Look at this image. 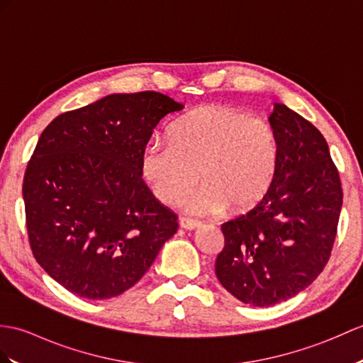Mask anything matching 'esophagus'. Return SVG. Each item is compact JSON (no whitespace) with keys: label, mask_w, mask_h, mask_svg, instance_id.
<instances>
[{"label":"esophagus","mask_w":363,"mask_h":363,"mask_svg":"<svg viewBox=\"0 0 363 363\" xmlns=\"http://www.w3.org/2000/svg\"><path fill=\"white\" fill-rule=\"evenodd\" d=\"M179 225H181V227H184V229L191 230V229H196V227H199V225H201V223H199V221H196V220H190V218H184V216H181V218H179Z\"/></svg>","instance_id":"34e87169"}]
</instances>
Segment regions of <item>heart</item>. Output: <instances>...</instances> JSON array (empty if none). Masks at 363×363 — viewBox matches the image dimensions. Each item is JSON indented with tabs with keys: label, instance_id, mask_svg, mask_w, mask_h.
<instances>
[{
	"label": "heart",
	"instance_id": "obj_1",
	"mask_svg": "<svg viewBox=\"0 0 363 363\" xmlns=\"http://www.w3.org/2000/svg\"><path fill=\"white\" fill-rule=\"evenodd\" d=\"M170 140L151 139L142 148L140 173L153 195L173 204L185 198L190 212L242 213L261 202L275 181L280 136L275 126L227 105L191 109L176 121Z\"/></svg>",
	"mask_w": 363,
	"mask_h": 363
}]
</instances>
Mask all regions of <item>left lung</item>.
Wrapping results in <instances>:
<instances>
[{"label":"left lung","mask_w":363,"mask_h":363,"mask_svg":"<svg viewBox=\"0 0 363 363\" xmlns=\"http://www.w3.org/2000/svg\"><path fill=\"white\" fill-rule=\"evenodd\" d=\"M280 136V161L267 195L223 223L218 280L252 306L297 296L331 257L343 190L330 148L315 126L283 104L269 117Z\"/></svg>","instance_id":"obj_1"}]
</instances>
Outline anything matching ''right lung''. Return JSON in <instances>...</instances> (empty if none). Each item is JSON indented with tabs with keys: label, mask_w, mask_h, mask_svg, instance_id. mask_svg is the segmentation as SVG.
Segmentation results:
<instances>
[{
	"label": "right lung",
	"mask_w": 363,
	"mask_h": 363,
	"mask_svg": "<svg viewBox=\"0 0 363 363\" xmlns=\"http://www.w3.org/2000/svg\"><path fill=\"white\" fill-rule=\"evenodd\" d=\"M184 106L161 92L113 94L66 111L41 133L23 179L28 237L38 264L75 296L130 289L178 230L140 173L156 125Z\"/></svg>",
	"instance_id": "obj_1"
}]
</instances>
